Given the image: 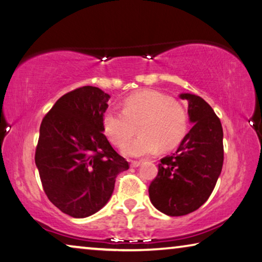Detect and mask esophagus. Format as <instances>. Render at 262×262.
Here are the masks:
<instances>
[{
    "mask_svg": "<svg viewBox=\"0 0 262 262\" xmlns=\"http://www.w3.org/2000/svg\"><path fill=\"white\" fill-rule=\"evenodd\" d=\"M140 164H142L140 162H136V160H132V162H131V166H132V167H138Z\"/></svg>",
    "mask_w": 262,
    "mask_h": 262,
    "instance_id": "1",
    "label": "esophagus"
}]
</instances>
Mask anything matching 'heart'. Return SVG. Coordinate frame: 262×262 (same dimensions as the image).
<instances>
[{
	"label": "heart",
	"mask_w": 262,
	"mask_h": 262,
	"mask_svg": "<svg viewBox=\"0 0 262 262\" xmlns=\"http://www.w3.org/2000/svg\"><path fill=\"white\" fill-rule=\"evenodd\" d=\"M140 135L124 147V155L144 157L174 147L186 132L187 114L158 91L144 90L128 96L123 111L110 108L103 116L104 132L111 143L122 147L137 132Z\"/></svg>",
	"instance_id": "b5f03b06"
}]
</instances>
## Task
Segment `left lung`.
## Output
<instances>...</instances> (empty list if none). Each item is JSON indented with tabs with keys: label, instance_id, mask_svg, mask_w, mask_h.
<instances>
[{
	"label": "left lung",
	"instance_id": "obj_1",
	"mask_svg": "<svg viewBox=\"0 0 262 262\" xmlns=\"http://www.w3.org/2000/svg\"><path fill=\"white\" fill-rule=\"evenodd\" d=\"M179 97L187 100L193 126L176 154L160 159L158 174L148 187L152 205L171 216L188 214L206 203L224 163V132L218 116L199 96Z\"/></svg>",
	"mask_w": 262,
	"mask_h": 262
}]
</instances>
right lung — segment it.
<instances>
[{"instance_id":"1","label":"right lung","mask_w":262,"mask_h":262,"mask_svg":"<svg viewBox=\"0 0 262 262\" xmlns=\"http://www.w3.org/2000/svg\"><path fill=\"white\" fill-rule=\"evenodd\" d=\"M110 95L82 86L62 96L44 116L35 163L52 204L72 218H86L111 198L116 177L128 163L103 134Z\"/></svg>"}]
</instances>
